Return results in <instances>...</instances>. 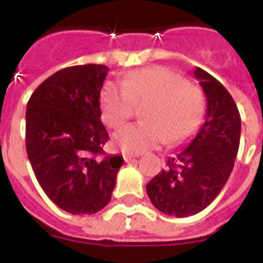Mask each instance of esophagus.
Returning <instances> with one entry per match:
<instances>
[{
  "instance_id": "obj_1",
  "label": "esophagus",
  "mask_w": 263,
  "mask_h": 263,
  "mask_svg": "<svg viewBox=\"0 0 263 263\" xmlns=\"http://www.w3.org/2000/svg\"><path fill=\"white\" fill-rule=\"evenodd\" d=\"M134 159H136V156H134V155H129V153H123V160H125L126 163H127V161L134 160Z\"/></svg>"
}]
</instances>
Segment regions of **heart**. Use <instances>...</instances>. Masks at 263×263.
Masks as SVG:
<instances>
[{"instance_id": "obj_1", "label": "heart", "mask_w": 263, "mask_h": 263, "mask_svg": "<svg viewBox=\"0 0 263 263\" xmlns=\"http://www.w3.org/2000/svg\"><path fill=\"white\" fill-rule=\"evenodd\" d=\"M145 122L125 126L114 142L126 153L146 152L163 142L179 144L198 129L205 115V95L171 69L153 66L127 73L122 84L107 83L100 95L102 118L118 129L132 118L134 104H145Z\"/></svg>"}]
</instances>
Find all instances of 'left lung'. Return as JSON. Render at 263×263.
<instances>
[{
	"label": "left lung",
	"instance_id": "left-lung-1",
	"mask_svg": "<svg viewBox=\"0 0 263 263\" xmlns=\"http://www.w3.org/2000/svg\"><path fill=\"white\" fill-rule=\"evenodd\" d=\"M194 77L206 96L205 122L146 184L155 208L175 217L197 215L215 201L232 172L240 142V115L230 92L201 68H195Z\"/></svg>",
	"mask_w": 263,
	"mask_h": 263
}]
</instances>
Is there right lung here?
<instances>
[{"mask_svg": "<svg viewBox=\"0 0 263 263\" xmlns=\"http://www.w3.org/2000/svg\"><path fill=\"white\" fill-rule=\"evenodd\" d=\"M104 65L58 70L35 89L25 112V148L47 197L72 215H93L110 202L123 157L104 156L100 117Z\"/></svg>", "mask_w": 263, "mask_h": 263, "instance_id": "1", "label": "right lung"}]
</instances>
